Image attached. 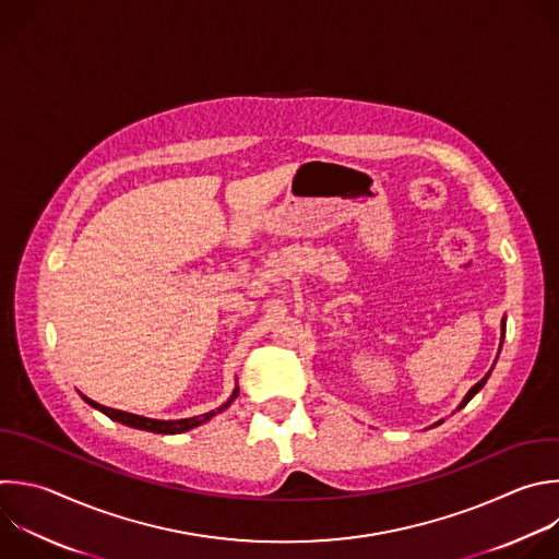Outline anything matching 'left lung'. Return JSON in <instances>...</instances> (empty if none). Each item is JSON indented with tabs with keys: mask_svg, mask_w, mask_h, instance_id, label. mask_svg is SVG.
I'll return each instance as SVG.
<instances>
[{
	"mask_svg": "<svg viewBox=\"0 0 559 559\" xmlns=\"http://www.w3.org/2000/svg\"><path fill=\"white\" fill-rule=\"evenodd\" d=\"M504 320H507V318H502V322H500V346H498V353H500V348H502V340H504V326H507V322H504ZM496 359H498V355H496ZM493 366H496V361H493ZM493 366L489 368V373H487V376H485V378H483L478 384H474V386L467 391V395L463 397V402L459 404V408H456V411H461V408H463V406H465V404H467V402H469V400H472V397H474V395H476V393H478V391L485 386V382H487V380H489V376H491ZM439 424H443V419H441V421H437L435 426H439ZM435 426H432V428H435Z\"/></svg>",
	"mask_w": 559,
	"mask_h": 559,
	"instance_id": "1",
	"label": "left lung"
}]
</instances>
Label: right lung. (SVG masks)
<instances>
[{"mask_svg": "<svg viewBox=\"0 0 559 559\" xmlns=\"http://www.w3.org/2000/svg\"><path fill=\"white\" fill-rule=\"evenodd\" d=\"M239 395V386H235L230 400L226 404H222L217 411H211L206 415H198V417H189V419H173V421H164V419H148V417H142V415H133V413H124V411H114V408H107V406H100L96 402H92L90 397L81 395L85 404H90L92 408L100 411L103 415H107L109 419L122 424V426H129V428H135V430H146V432H155V435H179V432H189L206 421H211L215 415L224 413Z\"/></svg>", "mask_w": 559, "mask_h": 559, "instance_id": "1", "label": "right lung"}]
</instances>
